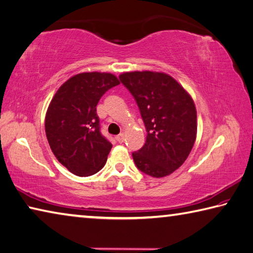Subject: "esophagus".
<instances>
[{
  "label": "esophagus",
  "mask_w": 253,
  "mask_h": 253,
  "mask_svg": "<svg viewBox=\"0 0 253 253\" xmlns=\"http://www.w3.org/2000/svg\"><path fill=\"white\" fill-rule=\"evenodd\" d=\"M124 138H125V135H124L123 132H122V134H119L118 136H116V140H117L118 142H121V144L124 141Z\"/></svg>",
  "instance_id": "34e87169"
}]
</instances>
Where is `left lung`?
Returning a JSON list of instances; mask_svg holds the SVG:
<instances>
[{
    "label": "left lung",
    "instance_id": "1",
    "mask_svg": "<svg viewBox=\"0 0 253 253\" xmlns=\"http://www.w3.org/2000/svg\"><path fill=\"white\" fill-rule=\"evenodd\" d=\"M119 79L135 97L147 129L144 147L132 153L137 168L155 178L169 176L185 163L197 138L194 99L163 72H125Z\"/></svg>",
    "mask_w": 253,
    "mask_h": 253
}]
</instances>
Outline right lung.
Listing matches in <instances>:
<instances>
[{
  "label": "right lung",
  "mask_w": 253,
  "mask_h": 253,
  "mask_svg": "<svg viewBox=\"0 0 253 253\" xmlns=\"http://www.w3.org/2000/svg\"><path fill=\"white\" fill-rule=\"evenodd\" d=\"M119 80L112 73L84 72L63 83L45 115V132L56 159L87 177L102 169L113 145L99 131L96 106Z\"/></svg>",
  "instance_id": "obj_1"
}]
</instances>
